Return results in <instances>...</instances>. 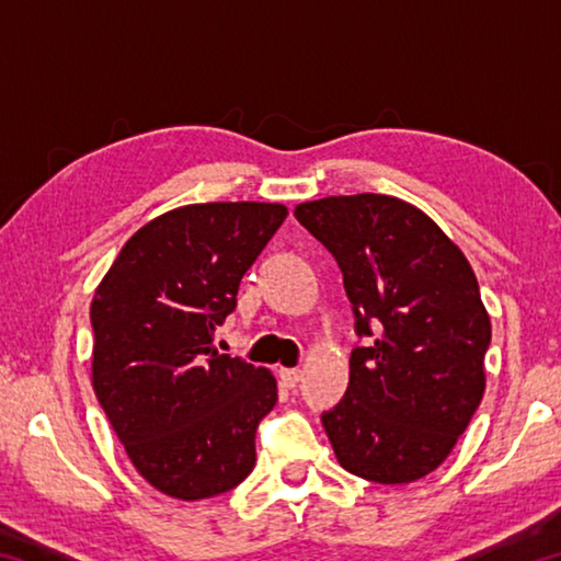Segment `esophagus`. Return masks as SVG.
Segmentation results:
<instances>
[{"mask_svg": "<svg viewBox=\"0 0 561 561\" xmlns=\"http://www.w3.org/2000/svg\"><path fill=\"white\" fill-rule=\"evenodd\" d=\"M279 378H282V383L287 386V388H294L297 386L299 381H301V371L299 368H282L279 371Z\"/></svg>", "mask_w": 561, "mask_h": 561, "instance_id": "esophagus-1", "label": "esophagus"}]
</instances>
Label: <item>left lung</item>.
Wrapping results in <instances>:
<instances>
[{
  "instance_id": "obj_1",
  "label": "left lung",
  "mask_w": 561,
  "mask_h": 561,
  "mask_svg": "<svg viewBox=\"0 0 561 561\" xmlns=\"http://www.w3.org/2000/svg\"><path fill=\"white\" fill-rule=\"evenodd\" d=\"M334 254L371 344L348 358V388L321 423L341 468L403 485L448 458L485 393L490 317L460 247L411 203L360 193L297 205Z\"/></svg>"
}]
</instances>
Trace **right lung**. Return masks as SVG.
<instances>
[{"label": "right lung", "mask_w": 561, "mask_h": 561, "mask_svg": "<svg viewBox=\"0 0 561 561\" xmlns=\"http://www.w3.org/2000/svg\"><path fill=\"white\" fill-rule=\"evenodd\" d=\"M284 217L279 203L178 207L123 244L93 294V391L130 462L168 497L222 495L257 460L277 381L217 354L213 336Z\"/></svg>", "instance_id": "right-lung-1"}]
</instances>
